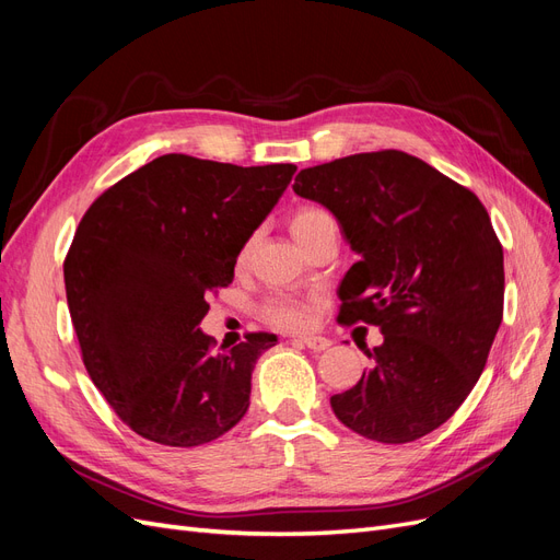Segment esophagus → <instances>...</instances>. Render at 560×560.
Returning a JSON list of instances; mask_svg holds the SVG:
<instances>
[{
    "mask_svg": "<svg viewBox=\"0 0 560 560\" xmlns=\"http://www.w3.org/2000/svg\"><path fill=\"white\" fill-rule=\"evenodd\" d=\"M296 343L306 346L313 352H322V350H327L331 346V341L325 336H301V338H296Z\"/></svg>",
    "mask_w": 560,
    "mask_h": 560,
    "instance_id": "34e87169",
    "label": "esophagus"
}]
</instances>
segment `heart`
<instances>
[{
  "label": "heart",
  "mask_w": 560,
  "mask_h": 560,
  "mask_svg": "<svg viewBox=\"0 0 560 560\" xmlns=\"http://www.w3.org/2000/svg\"><path fill=\"white\" fill-rule=\"evenodd\" d=\"M290 231L294 235V241L303 247L306 243H311L315 235L325 233V231H336V222H334L331 212H327L325 208L299 206L290 214ZM247 252H249V243L243 247L241 259L247 257ZM261 315L268 325H273V327L303 329L311 322V303L303 299L278 294V296H270L264 301Z\"/></svg>",
  "instance_id": "obj_1"
}]
</instances>
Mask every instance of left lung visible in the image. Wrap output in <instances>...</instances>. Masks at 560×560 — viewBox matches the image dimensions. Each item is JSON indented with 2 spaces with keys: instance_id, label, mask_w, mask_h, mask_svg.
I'll return each mask as SVG.
<instances>
[{
  "instance_id": "1",
  "label": "left lung",
  "mask_w": 560,
  "mask_h": 560,
  "mask_svg": "<svg viewBox=\"0 0 560 560\" xmlns=\"http://www.w3.org/2000/svg\"><path fill=\"white\" fill-rule=\"evenodd\" d=\"M294 194L322 202L360 254L336 319L383 331L331 409L371 442H416L460 409L502 322L504 257L483 202L397 149L306 167Z\"/></svg>"
}]
</instances>
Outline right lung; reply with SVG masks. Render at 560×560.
<instances>
[{
	"label": "right lung",
	"instance_id": "obj_1",
	"mask_svg": "<svg viewBox=\"0 0 560 560\" xmlns=\"http://www.w3.org/2000/svg\"><path fill=\"white\" fill-rule=\"evenodd\" d=\"M294 173L165 154L109 186L79 222L65 290L81 360L149 442L200 446L245 416L252 369L278 336L252 331L214 352L198 325Z\"/></svg>",
	"mask_w": 560,
	"mask_h": 560
}]
</instances>
